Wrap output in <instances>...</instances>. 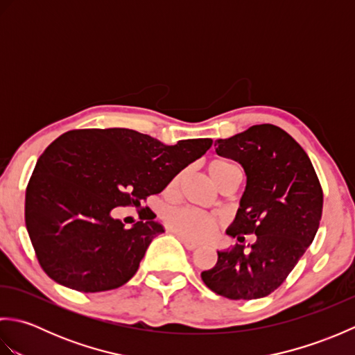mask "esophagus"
I'll use <instances>...</instances> for the list:
<instances>
[{
	"label": "esophagus",
	"mask_w": 355,
	"mask_h": 355,
	"mask_svg": "<svg viewBox=\"0 0 355 355\" xmlns=\"http://www.w3.org/2000/svg\"><path fill=\"white\" fill-rule=\"evenodd\" d=\"M182 239V243L184 244V247L187 248V250H195V248H198V245L200 244H197V243H193V241H191V239H187V238H180Z\"/></svg>",
	"instance_id": "34e87169"
}]
</instances>
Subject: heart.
I'll use <instances>...</instances> for the list:
<instances>
[{
	"label": "heart",
	"mask_w": 355,
	"mask_h": 355,
	"mask_svg": "<svg viewBox=\"0 0 355 355\" xmlns=\"http://www.w3.org/2000/svg\"><path fill=\"white\" fill-rule=\"evenodd\" d=\"M233 168H235V166L225 160H214L207 164V172L209 177L212 178V182L218 184L225 173ZM177 180L178 178H173L169 187L175 186ZM164 223L172 233L191 241H205L210 238L214 235L218 225L212 215L189 207L172 210V212L164 216Z\"/></svg>",
	"instance_id": "heart-1"
}]
</instances>
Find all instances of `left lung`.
Returning a JSON list of instances; mask_svg holds the SVG:
<instances>
[{
  "label": "left lung",
  "instance_id": "8db88e82",
  "mask_svg": "<svg viewBox=\"0 0 355 355\" xmlns=\"http://www.w3.org/2000/svg\"><path fill=\"white\" fill-rule=\"evenodd\" d=\"M218 155L238 162L245 191L235 220L225 230L238 243L218 250L214 268L201 273L210 290L233 300L261 299L273 293L302 258L318 233L323 193L302 146L279 126H250L215 141ZM257 241L245 250L243 235Z\"/></svg>",
  "mask_w": 355,
  "mask_h": 355
}]
</instances>
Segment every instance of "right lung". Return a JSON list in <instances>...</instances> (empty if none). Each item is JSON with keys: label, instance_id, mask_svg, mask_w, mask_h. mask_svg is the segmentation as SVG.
Segmentation results:
<instances>
[{"label": "right lung", "instance_id": "right-lung-1", "mask_svg": "<svg viewBox=\"0 0 355 355\" xmlns=\"http://www.w3.org/2000/svg\"><path fill=\"white\" fill-rule=\"evenodd\" d=\"M210 146V139L169 146L126 128L58 137L37 158L26 191V225L42 270L82 293L126 284L164 227L146 210L126 229L114 209L160 193Z\"/></svg>", "mask_w": 355, "mask_h": 355}]
</instances>
